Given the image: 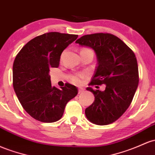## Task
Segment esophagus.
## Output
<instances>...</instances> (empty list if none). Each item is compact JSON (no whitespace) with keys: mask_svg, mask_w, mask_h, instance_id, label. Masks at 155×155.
I'll return each mask as SVG.
<instances>
[{"mask_svg":"<svg viewBox=\"0 0 155 155\" xmlns=\"http://www.w3.org/2000/svg\"><path fill=\"white\" fill-rule=\"evenodd\" d=\"M84 91V89L83 88H79V93H81Z\"/></svg>","mask_w":155,"mask_h":155,"instance_id":"34e87169","label":"esophagus"}]
</instances>
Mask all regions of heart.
<instances>
[{
	"label": "heart",
	"mask_w": 155,
	"mask_h": 155,
	"mask_svg": "<svg viewBox=\"0 0 155 155\" xmlns=\"http://www.w3.org/2000/svg\"><path fill=\"white\" fill-rule=\"evenodd\" d=\"M91 51V49L89 48H82L81 50V51ZM80 51V52H81ZM86 76L85 74H83V73H81V74H74L71 75L70 76V80L72 83H74L75 84H80L81 83V79L83 78H84Z\"/></svg>",
	"instance_id": "1"
}]
</instances>
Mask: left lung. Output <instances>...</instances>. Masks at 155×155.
<instances>
[{
  "label": "left lung",
  "mask_w": 155,
  "mask_h": 155,
  "mask_svg": "<svg viewBox=\"0 0 155 155\" xmlns=\"http://www.w3.org/2000/svg\"><path fill=\"white\" fill-rule=\"evenodd\" d=\"M76 42L91 47L96 54L98 65L89 85L106 86L104 91L87 87L95 96L93 103L85 109L87 118L97 125L113 123L130 107L138 85L135 54L120 39L110 33L84 35Z\"/></svg>",
  "instance_id": "obj_1"
}]
</instances>
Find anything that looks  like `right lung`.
I'll use <instances>...</instances> for the list:
<instances>
[{
	"instance_id": "obj_1",
	"label": "right lung",
	"mask_w": 155,
	"mask_h": 155,
	"mask_svg": "<svg viewBox=\"0 0 155 155\" xmlns=\"http://www.w3.org/2000/svg\"><path fill=\"white\" fill-rule=\"evenodd\" d=\"M77 35L48 32L35 37L22 48L12 69L13 87L22 107L32 118L52 123L62 117L66 104L78 93L69 83L58 89L51 86V68H57L64 49Z\"/></svg>"
}]
</instances>
